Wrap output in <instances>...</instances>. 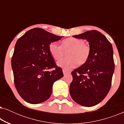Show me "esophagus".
<instances>
[{
    "mask_svg": "<svg viewBox=\"0 0 124 124\" xmlns=\"http://www.w3.org/2000/svg\"><path fill=\"white\" fill-rule=\"evenodd\" d=\"M62 72H63V74L64 76L67 75L68 74H70V72H69V71H67V70H65V69H62Z\"/></svg>",
    "mask_w": 124,
    "mask_h": 124,
    "instance_id": "esophagus-1",
    "label": "esophagus"
}]
</instances>
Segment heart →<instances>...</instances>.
<instances>
[{
	"label": "heart",
	"mask_w": 124,
	"mask_h": 124,
	"mask_svg": "<svg viewBox=\"0 0 124 124\" xmlns=\"http://www.w3.org/2000/svg\"><path fill=\"white\" fill-rule=\"evenodd\" d=\"M49 52L54 60H59L62 57L64 51L67 52L68 57L57 62V65L65 70L75 68L78 64L82 65L89 60L91 54V47L82 39L70 37L62 42L61 46L55 42H52L48 47Z\"/></svg>",
	"instance_id": "heart-1"
}]
</instances>
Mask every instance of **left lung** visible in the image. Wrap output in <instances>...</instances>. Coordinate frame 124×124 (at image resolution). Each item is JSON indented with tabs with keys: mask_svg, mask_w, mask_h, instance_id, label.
I'll return each mask as SVG.
<instances>
[{
	"mask_svg": "<svg viewBox=\"0 0 124 124\" xmlns=\"http://www.w3.org/2000/svg\"><path fill=\"white\" fill-rule=\"evenodd\" d=\"M86 39L91 47L89 60L72 72L69 92L73 100L85 107H93L104 99L111 89L115 70L112 46L97 30L73 36Z\"/></svg>",
	"mask_w": 124,
	"mask_h": 124,
	"instance_id": "left-lung-1",
	"label": "left lung"
}]
</instances>
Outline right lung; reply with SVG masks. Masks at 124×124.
<instances>
[{"label":"right lung","instance_id":"1","mask_svg":"<svg viewBox=\"0 0 124 124\" xmlns=\"http://www.w3.org/2000/svg\"><path fill=\"white\" fill-rule=\"evenodd\" d=\"M57 36L41 28L28 30L15 45L11 65L15 87L26 102L39 104L51 95L52 85L63 77L49 52V45L60 40ZM55 68L52 71L50 69Z\"/></svg>","mask_w":124,"mask_h":124}]
</instances>
